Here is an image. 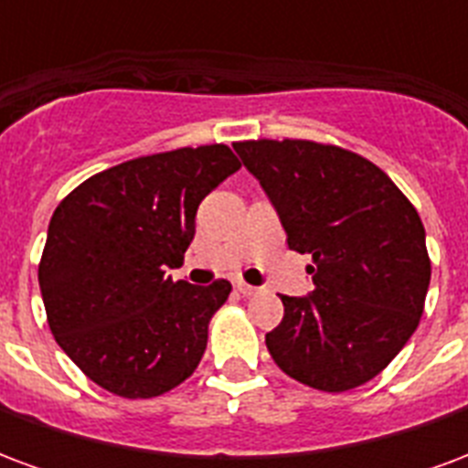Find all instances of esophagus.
<instances>
[{
	"mask_svg": "<svg viewBox=\"0 0 468 468\" xmlns=\"http://www.w3.org/2000/svg\"><path fill=\"white\" fill-rule=\"evenodd\" d=\"M235 288H238V293H243L245 298H250V295L261 293V288H255V285L243 283V281H238V283H235Z\"/></svg>",
	"mask_w": 468,
	"mask_h": 468,
	"instance_id": "1",
	"label": "esophagus"
}]
</instances>
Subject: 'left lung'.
Wrapping results in <instances>:
<instances>
[{
  "mask_svg": "<svg viewBox=\"0 0 468 468\" xmlns=\"http://www.w3.org/2000/svg\"><path fill=\"white\" fill-rule=\"evenodd\" d=\"M288 235L308 253L314 293L281 295L283 321L265 334L278 368L328 393L371 381L411 338L431 281L416 207L381 167L314 140L233 143Z\"/></svg>",
  "mask_w": 468,
  "mask_h": 468,
  "instance_id": "left-lung-1",
  "label": "left lung"
}]
</instances>
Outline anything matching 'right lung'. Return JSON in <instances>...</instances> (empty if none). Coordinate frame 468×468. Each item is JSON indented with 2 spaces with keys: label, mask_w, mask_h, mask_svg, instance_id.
<instances>
[{
  "label": "right lung",
  "mask_w": 468,
  "mask_h": 468,
  "mask_svg": "<svg viewBox=\"0 0 468 468\" xmlns=\"http://www.w3.org/2000/svg\"><path fill=\"white\" fill-rule=\"evenodd\" d=\"M240 167L228 144L134 157L77 185L49 220L39 261L47 324L90 381L122 399L193 376L233 285L165 278L183 265L197 205Z\"/></svg>",
  "instance_id": "1"
}]
</instances>
